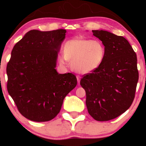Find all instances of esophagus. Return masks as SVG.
Masks as SVG:
<instances>
[{"mask_svg": "<svg viewBox=\"0 0 146 146\" xmlns=\"http://www.w3.org/2000/svg\"><path fill=\"white\" fill-rule=\"evenodd\" d=\"M76 78H77V80H78V83L80 84V79H81V78H80V75H77Z\"/></svg>", "mask_w": 146, "mask_h": 146, "instance_id": "1", "label": "esophagus"}]
</instances>
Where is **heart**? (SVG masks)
Here are the masks:
<instances>
[{
  "label": "heart",
  "mask_w": 146,
  "mask_h": 146,
  "mask_svg": "<svg viewBox=\"0 0 146 146\" xmlns=\"http://www.w3.org/2000/svg\"><path fill=\"white\" fill-rule=\"evenodd\" d=\"M106 52V46L101 40L78 38L65 43L63 55H59L58 60L61 65H66L69 60L74 71L86 74L101 66Z\"/></svg>",
  "instance_id": "1"
}]
</instances>
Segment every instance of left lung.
<instances>
[{
    "label": "left lung",
    "mask_w": 146,
    "mask_h": 146,
    "mask_svg": "<svg viewBox=\"0 0 146 146\" xmlns=\"http://www.w3.org/2000/svg\"><path fill=\"white\" fill-rule=\"evenodd\" d=\"M93 36L106 46V56L98 69L80 80L86 91L88 113L99 121L121 115L131 106L139 80L136 53L123 36L104 30H93Z\"/></svg>",
    "instance_id": "left-lung-1"
}]
</instances>
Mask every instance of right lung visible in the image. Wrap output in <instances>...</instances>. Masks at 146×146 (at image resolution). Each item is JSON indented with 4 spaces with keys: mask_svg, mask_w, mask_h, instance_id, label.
Returning a JSON list of instances; mask_svg holds the SVG:
<instances>
[{
    "mask_svg": "<svg viewBox=\"0 0 146 146\" xmlns=\"http://www.w3.org/2000/svg\"><path fill=\"white\" fill-rule=\"evenodd\" d=\"M66 32L31 30L11 51L7 88L18 111L31 121L53 119L64 99L77 85L73 73L59 74L55 68Z\"/></svg>",
    "mask_w": 146,
    "mask_h": 146,
    "instance_id": "right-lung-1",
    "label": "right lung"
}]
</instances>
